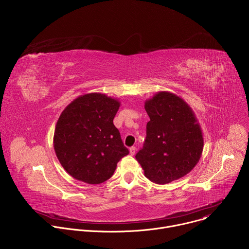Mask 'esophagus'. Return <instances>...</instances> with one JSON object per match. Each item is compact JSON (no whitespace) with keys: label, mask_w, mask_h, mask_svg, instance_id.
<instances>
[{"label":"esophagus","mask_w":249,"mask_h":249,"mask_svg":"<svg viewBox=\"0 0 249 249\" xmlns=\"http://www.w3.org/2000/svg\"><path fill=\"white\" fill-rule=\"evenodd\" d=\"M129 152H130V155H131V156H134L135 153H136V148H135V147H131V148L129 149Z\"/></svg>","instance_id":"1"}]
</instances>
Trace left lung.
I'll return each instance as SVG.
<instances>
[{
    "label": "left lung",
    "mask_w": 249,
    "mask_h": 249,
    "mask_svg": "<svg viewBox=\"0 0 249 249\" xmlns=\"http://www.w3.org/2000/svg\"><path fill=\"white\" fill-rule=\"evenodd\" d=\"M145 109L150 121L137 161L147 178L157 184L181 178L196 166L204 147L192 108L178 95L160 91L146 100Z\"/></svg>",
    "instance_id": "8db88e82"
}]
</instances>
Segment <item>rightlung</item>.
Returning a JSON list of instances; mask_svg holds the SVG:
<instances>
[{"mask_svg":"<svg viewBox=\"0 0 249 249\" xmlns=\"http://www.w3.org/2000/svg\"><path fill=\"white\" fill-rule=\"evenodd\" d=\"M119 107L118 99L91 92L74 99L61 113L53 146L61 165L75 179L102 183L129 154L113 124Z\"/></svg>","mask_w":249,"mask_h":249,"instance_id":"right-lung-1","label":"right lung"}]
</instances>
